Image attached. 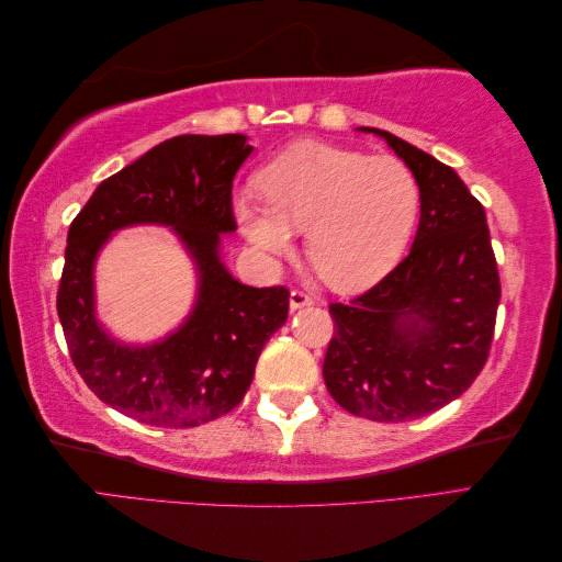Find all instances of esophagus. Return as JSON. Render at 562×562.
<instances>
[{
  "label": "esophagus",
  "instance_id": "1",
  "mask_svg": "<svg viewBox=\"0 0 562 562\" xmlns=\"http://www.w3.org/2000/svg\"><path fill=\"white\" fill-rule=\"evenodd\" d=\"M308 304H314L312 294H306L302 290H292V294H290V308H292V312H296V308H304Z\"/></svg>",
  "mask_w": 562,
  "mask_h": 562
}]
</instances>
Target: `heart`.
Wrapping results in <instances>:
<instances>
[{"label":"heart","mask_w":562,"mask_h":562,"mask_svg":"<svg viewBox=\"0 0 562 562\" xmlns=\"http://www.w3.org/2000/svg\"><path fill=\"white\" fill-rule=\"evenodd\" d=\"M262 202L234 198V217L262 256H306L338 292L372 288L396 266L420 210V188L401 159L302 142L266 166Z\"/></svg>","instance_id":"b5f03b06"}]
</instances>
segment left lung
<instances>
[{"instance_id":"1","label":"left lung","mask_w":562,"mask_h":562,"mask_svg":"<svg viewBox=\"0 0 562 562\" xmlns=\"http://www.w3.org/2000/svg\"><path fill=\"white\" fill-rule=\"evenodd\" d=\"M420 188L411 254L350 304H330L336 333L324 379L352 415L405 423L439 411L469 389L487 360L499 274L485 210L451 166L386 130Z\"/></svg>"}]
</instances>
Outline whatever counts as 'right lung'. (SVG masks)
I'll list each match as a JSON object with an SVG mask.
<instances>
[{"label":"right lung","instance_id":"add662e5","mask_svg":"<svg viewBox=\"0 0 562 562\" xmlns=\"http://www.w3.org/2000/svg\"><path fill=\"white\" fill-rule=\"evenodd\" d=\"M246 135H178L93 190L69 226L57 316L87 386L117 413L157 427H198L241 403L262 345L290 312L284 288H248L222 262L236 232L232 181L254 147ZM137 223L169 225L199 272L196 304L169 337L113 339L95 316L92 270L108 238Z\"/></svg>","mask_w":562,"mask_h":562}]
</instances>
